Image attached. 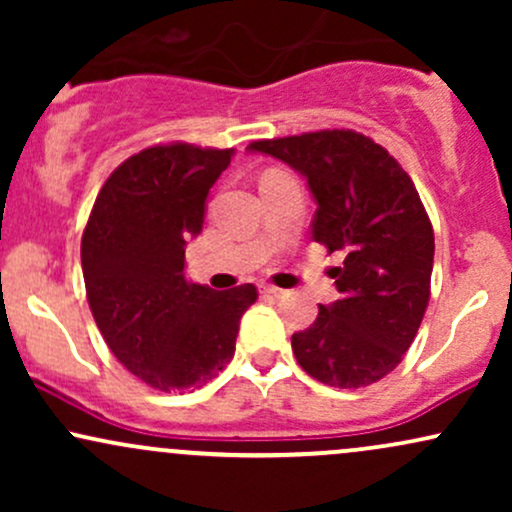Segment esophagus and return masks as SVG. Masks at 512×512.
Instances as JSON below:
<instances>
[{
  "mask_svg": "<svg viewBox=\"0 0 512 512\" xmlns=\"http://www.w3.org/2000/svg\"><path fill=\"white\" fill-rule=\"evenodd\" d=\"M262 293H264V296H274V298H279L281 293H284V291L276 289V286H272V284H264V286H262Z\"/></svg>",
  "mask_w": 512,
  "mask_h": 512,
  "instance_id": "34e87169",
  "label": "esophagus"
}]
</instances>
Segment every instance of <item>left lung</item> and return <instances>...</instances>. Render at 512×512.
Masks as SVG:
<instances>
[{
    "instance_id": "1",
    "label": "left lung",
    "mask_w": 512,
    "mask_h": 512,
    "mask_svg": "<svg viewBox=\"0 0 512 512\" xmlns=\"http://www.w3.org/2000/svg\"><path fill=\"white\" fill-rule=\"evenodd\" d=\"M248 149L308 180L313 240L344 252L332 269L342 296L293 334L296 361L342 390L378 383L414 342L431 296L436 243L414 182L383 146L351 129L262 139Z\"/></svg>"
}]
</instances>
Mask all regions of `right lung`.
Masks as SVG:
<instances>
[{
	"label": "right lung",
	"mask_w": 512,
	"mask_h": 512,
	"mask_svg": "<svg viewBox=\"0 0 512 512\" xmlns=\"http://www.w3.org/2000/svg\"><path fill=\"white\" fill-rule=\"evenodd\" d=\"M233 149L149 146L113 170L81 238L86 298L105 344L161 392L202 387L236 351L252 284L228 291L185 279V245L204 226L211 185Z\"/></svg>",
	"instance_id": "1"
}]
</instances>
